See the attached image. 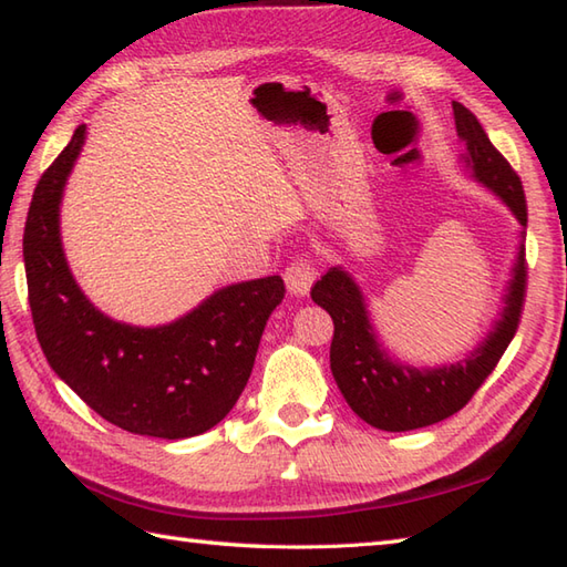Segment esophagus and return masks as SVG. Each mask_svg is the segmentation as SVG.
Segmentation results:
<instances>
[{
  "label": "esophagus",
  "mask_w": 567,
  "mask_h": 567,
  "mask_svg": "<svg viewBox=\"0 0 567 567\" xmlns=\"http://www.w3.org/2000/svg\"><path fill=\"white\" fill-rule=\"evenodd\" d=\"M316 275H319V272H316L311 262H307V260L292 262V266L285 270V285L289 289V295L307 297L311 292V285L316 280Z\"/></svg>",
  "instance_id": "1"
}]
</instances>
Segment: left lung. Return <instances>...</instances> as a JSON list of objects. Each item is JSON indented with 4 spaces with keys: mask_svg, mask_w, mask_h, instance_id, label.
<instances>
[{
    "mask_svg": "<svg viewBox=\"0 0 567 567\" xmlns=\"http://www.w3.org/2000/svg\"><path fill=\"white\" fill-rule=\"evenodd\" d=\"M452 109L471 181L503 200L519 224L517 256L503 292V309L493 319L491 331L452 364L415 367L389 352L374 326L370 299L343 266L328 268L311 289V299L331 313L336 326L331 372L340 393L367 425L386 432L427 427L462 411L515 338L524 305L526 203L522 181L493 147L476 115L456 101Z\"/></svg>",
    "mask_w": 567,
    "mask_h": 567,
    "instance_id": "1",
    "label": "left lung"
}]
</instances>
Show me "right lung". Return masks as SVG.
<instances>
[{
	"label": "right lung",
	"instance_id": "obj_1",
	"mask_svg": "<svg viewBox=\"0 0 567 567\" xmlns=\"http://www.w3.org/2000/svg\"><path fill=\"white\" fill-rule=\"evenodd\" d=\"M86 142L82 123L38 181L23 231L35 336L55 374L89 408L133 434L186 440L239 401L262 328L285 297L280 275L215 289L159 326L115 321L76 285L62 248L60 205Z\"/></svg>",
	"mask_w": 567,
	"mask_h": 567
}]
</instances>
